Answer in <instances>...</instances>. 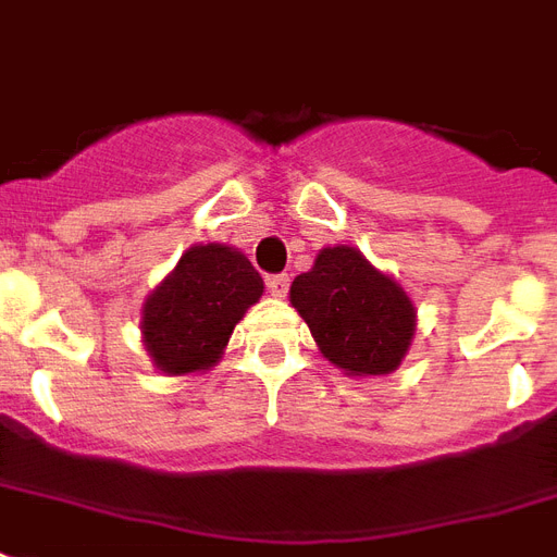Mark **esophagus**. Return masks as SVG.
Returning a JSON list of instances; mask_svg holds the SVG:
<instances>
[{
	"instance_id": "obj_1",
	"label": "esophagus",
	"mask_w": 557,
	"mask_h": 557,
	"mask_svg": "<svg viewBox=\"0 0 557 557\" xmlns=\"http://www.w3.org/2000/svg\"><path fill=\"white\" fill-rule=\"evenodd\" d=\"M288 283H292L288 274H271V277H265V288H269L271 297H286Z\"/></svg>"
}]
</instances>
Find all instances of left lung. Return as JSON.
Masks as SVG:
<instances>
[{
  "instance_id": "left-lung-1",
  "label": "left lung",
  "mask_w": 557,
  "mask_h": 557,
  "mask_svg": "<svg viewBox=\"0 0 557 557\" xmlns=\"http://www.w3.org/2000/svg\"><path fill=\"white\" fill-rule=\"evenodd\" d=\"M288 295L323 358L347 375H387L410 349L413 300L389 274L372 269L358 248H323L312 269L297 274Z\"/></svg>"
}]
</instances>
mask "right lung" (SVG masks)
Returning <instances> with one entry per match:
<instances>
[{"label": "right lung", "mask_w": 557, "mask_h": 557, "mask_svg": "<svg viewBox=\"0 0 557 557\" xmlns=\"http://www.w3.org/2000/svg\"><path fill=\"white\" fill-rule=\"evenodd\" d=\"M248 257L227 245H193L141 309L144 347L164 375L213 367L243 314L262 295Z\"/></svg>", "instance_id": "obj_1"}]
</instances>
